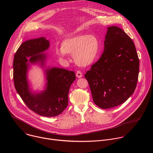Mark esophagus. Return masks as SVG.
I'll use <instances>...</instances> for the list:
<instances>
[{
    "mask_svg": "<svg viewBox=\"0 0 153 153\" xmlns=\"http://www.w3.org/2000/svg\"><path fill=\"white\" fill-rule=\"evenodd\" d=\"M82 76H83V74L81 73V71H77V73H76V77L77 78H81V77H82Z\"/></svg>",
    "mask_w": 153,
    "mask_h": 153,
    "instance_id": "34e87169",
    "label": "esophagus"
}]
</instances>
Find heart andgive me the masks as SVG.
I'll use <instances>...</instances> for the list:
<instances>
[{
  "instance_id": "heart-1",
  "label": "heart",
  "mask_w": 153,
  "mask_h": 153,
  "mask_svg": "<svg viewBox=\"0 0 153 153\" xmlns=\"http://www.w3.org/2000/svg\"><path fill=\"white\" fill-rule=\"evenodd\" d=\"M99 42L93 34H82L65 39L61 42V48L56 49V53L60 58L67 54L73 55L76 64L86 67L91 64L97 56Z\"/></svg>"
}]
</instances>
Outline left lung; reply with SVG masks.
<instances>
[{"label": "left lung", "mask_w": 153, "mask_h": 153, "mask_svg": "<svg viewBox=\"0 0 153 153\" xmlns=\"http://www.w3.org/2000/svg\"><path fill=\"white\" fill-rule=\"evenodd\" d=\"M107 29L103 52L85 74L94 103L102 109L118 106L131 96L139 72L133 41L117 27Z\"/></svg>", "instance_id": "left-lung-1"}]
</instances>
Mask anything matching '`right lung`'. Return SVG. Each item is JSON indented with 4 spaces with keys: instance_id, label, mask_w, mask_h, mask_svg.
<instances>
[{
    "instance_id": "add662e5",
    "label": "right lung",
    "mask_w": 153,
    "mask_h": 153,
    "mask_svg": "<svg viewBox=\"0 0 153 153\" xmlns=\"http://www.w3.org/2000/svg\"><path fill=\"white\" fill-rule=\"evenodd\" d=\"M49 47V40L43 37L22 43L14 57L13 79L17 93L31 110L42 116L54 117L60 114L68 106V93L76 74L63 68L48 67L44 70L45 90L33 92L28 80L29 67L31 64L39 63L45 68L47 56L43 52Z\"/></svg>"
}]
</instances>
